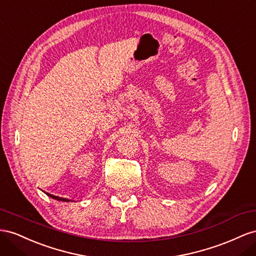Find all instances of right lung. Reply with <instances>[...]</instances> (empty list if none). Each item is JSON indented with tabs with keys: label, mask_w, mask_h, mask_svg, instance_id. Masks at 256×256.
Masks as SVG:
<instances>
[{
	"label": "right lung",
	"mask_w": 256,
	"mask_h": 256,
	"mask_svg": "<svg viewBox=\"0 0 256 256\" xmlns=\"http://www.w3.org/2000/svg\"><path fill=\"white\" fill-rule=\"evenodd\" d=\"M48 196H50L51 198H54V200H62V202H70V200H68V198H62V197H58V196H54V195H51V194H49V193H46Z\"/></svg>",
	"instance_id": "add662e5"
}]
</instances>
